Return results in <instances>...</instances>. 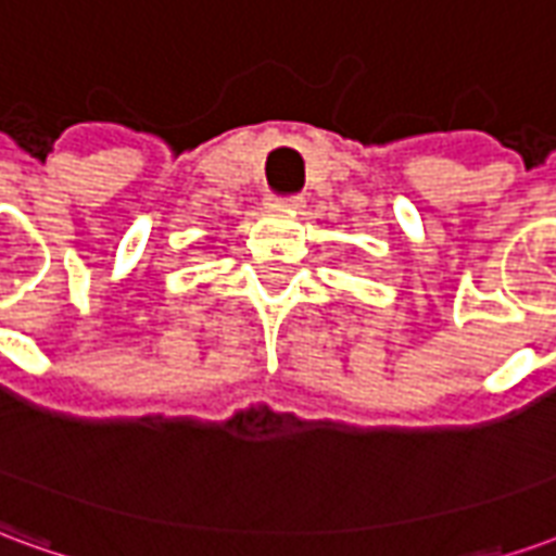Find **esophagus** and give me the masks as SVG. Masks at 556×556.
Masks as SVG:
<instances>
[{
    "mask_svg": "<svg viewBox=\"0 0 556 556\" xmlns=\"http://www.w3.org/2000/svg\"><path fill=\"white\" fill-rule=\"evenodd\" d=\"M274 207H286V211H301L303 199L301 195H289V199H270Z\"/></svg>",
    "mask_w": 556,
    "mask_h": 556,
    "instance_id": "34e87169",
    "label": "esophagus"
}]
</instances>
